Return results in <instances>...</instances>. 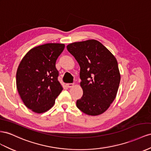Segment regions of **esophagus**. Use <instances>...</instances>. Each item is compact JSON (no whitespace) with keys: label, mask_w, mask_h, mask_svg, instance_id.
Segmentation results:
<instances>
[{"label":"esophagus","mask_w":151,"mask_h":151,"mask_svg":"<svg viewBox=\"0 0 151 151\" xmlns=\"http://www.w3.org/2000/svg\"><path fill=\"white\" fill-rule=\"evenodd\" d=\"M66 86L68 88H72V87L74 86V83H67Z\"/></svg>","instance_id":"esophagus-1"}]
</instances>
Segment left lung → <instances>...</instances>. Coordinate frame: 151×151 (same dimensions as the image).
Masks as SVG:
<instances>
[{"label":"left lung","instance_id":"obj_1","mask_svg":"<svg viewBox=\"0 0 151 151\" xmlns=\"http://www.w3.org/2000/svg\"><path fill=\"white\" fill-rule=\"evenodd\" d=\"M67 50L80 66V85L83 95L77 107L86 114L98 116L105 112L114 100L121 75L117 60L96 40L71 43Z\"/></svg>","mask_w":151,"mask_h":151}]
</instances>
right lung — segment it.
<instances>
[{"mask_svg": "<svg viewBox=\"0 0 151 151\" xmlns=\"http://www.w3.org/2000/svg\"><path fill=\"white\" fill-rule=\"evenodd\" d=\"M65 44L47 43L28 51L16 72V88L24 104L32 111L40 114L54 105L63 90L58 80L56 61Z\"/></svg>", "mask_w": 151, "mask_h": 151, "instance_id": "obj_1", "label": "right lung"}]
</instances>
